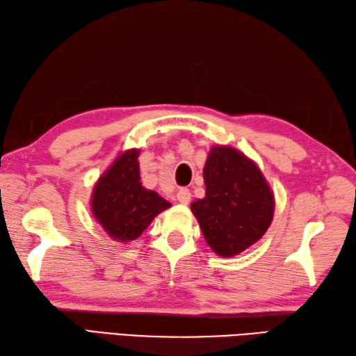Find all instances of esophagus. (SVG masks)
Segmentation results:
<instances>
[{
	"label": "esophagus",
	"instance_id": "34e87169",
	"mask_svg": "<svg viewBox=\"0 0 356 356\" xmlns=\"http://www.w3.org/2000/svg\"><path fill=\"white\" fill-rule=\"evenodd\" d=\"M177 200L179 204H184V205L188 204L192 200L191 191H188V188H179V191L177 192Z\"/></svg>",
	"mask_w": 356,
	"mask_h": 356
}]
</instances>
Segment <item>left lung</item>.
<instances>
[{"mask_svg": "<svg viewBox=\"0 0 356 356\" xmlns=\"http://www.w3.org/2000/svg\"><path fill=\"white\" fill-rule=\"evenodd\" d=\"M205 196L192 202L205 242L232 257L256 243L274 216V195L259 165L230 146H213L204 165Z\"/></svg>", "mask_w": 356, "mask_h": 356, "instance_id": "8db88e82", "label": "left lung"}]
</instances>
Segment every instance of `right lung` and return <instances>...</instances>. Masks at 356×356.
I'll use <instances>...</instances> for the list:
<instances>
[{
  "instance_id": "obj_1",
  "label": "right lung",
  "mask_w": 356,
  "mask_h": 356,
  "mask_svg": "<svg viewBox=\"0 0 356 356\" xmlns=\"http://www.w3.org/2000/svg\"><path fill=\"white\" fill-rule=\"evenodd\" d=\"M138 155V149L118 155L99 178L91 196L94 218L117 242L140 238L154 218L172 205L141 186Z\"/></svg>"
}]
</instances>
